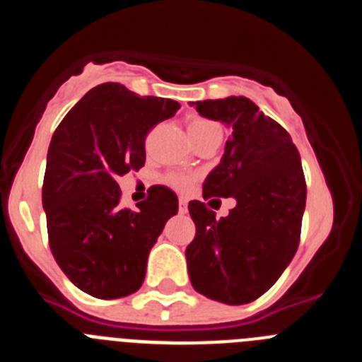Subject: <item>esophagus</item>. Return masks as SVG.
<instances>
[{"label":"esophagus","instance_id":"esophagus-1","mask_svg":"<svg viewBox=\"0 0 362 362\" xmlns=\"http://www.w3.org/2000/svg\"><path fill=\"white\" fill-rule=\"evenodd\" d=\"M179 212L181 214H187L188 212V199L187 197H179Z\"/></svg>","mask_w":362,"mask_h":362}]
</instances>
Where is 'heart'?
I'll return each mask as SVG.
<instances>
[{
	"label": "heart",
	"instance_id": "b5f03b06",
	"mask_svg": "<svg viewBox=\"0 0 362 362\" xmlns=\"http://www.w3.org/2000/svg\"><path fill=\"white\" fill-rule=\"evenodd\" d=\"M214 129L221 130V127L212 119H204V117H190V119H188V134H190V136ZM165 183L177 188V190H188L190 185L194 183V175L185 174V172H172V174L165 175Z\"/></svg>",
	"mask_w": 362,
	"mask_h": 362
}]
</instances>
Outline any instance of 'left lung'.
Masks as SVG:
<instances>
[{"label": "left lung", "mask_w": 362, "mask_h": 362, "mask_svg": "<svg viewBox=\"0 0 362 362\" xmlns=\"http://www.w3.org/2000/svg\"><path fill=\"white\" fill-rule=\"evenodd\" d=\"M201 116L230 124L219 165L203 197H233L235 209L216 219L190 201L196 238L187 246L192 286L209 299L246 305L274 286L296 255L306 204V181L292 137L246 98L197 101Z\"/></svg>", "instance_id": "obj_1"}]
</instances>
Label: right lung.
Returning a JSON list of instances; mask_svg holds the SVG:
<instances>
[{
    "mask_svg": "<svg viewBox=\"0 0 362 362\" xmlns=\"http://www.w3.org/2000/svg\"><path fill=\"white\" fill-rule=\"evenodd\" d=\"M177 110L172 99L103 83L54 132L41 194L49 245L65 276L88 296L117 299L141 288L150 248L177 214L170 188L153 185L130 210L119 204L117 185L145 165L146 134Z\"/></svg>",
    "mask_w": 362,
    "mask_h": 362,
    "instance_id": "right-lung-1",
    "label": "right lung"
}]
</instances>
